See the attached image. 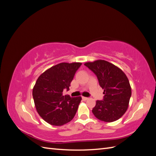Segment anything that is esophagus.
Wrapping results in <instances>:
<instances>
[{"label":"esophagus","instance_id":"obj_1","mask_svg":"<svg viewBox=\"0 0 156 156\" xmlns=\"http://www.w3.org/2000/svg\"><path fill=\"white\" fill-rule=\"evenodd\" d=\"M82 99L83 100H84V101H86V100H88V98H87V97H82Z\"/></svg>","mask_w":156,"mask_h":156}]
</instances>
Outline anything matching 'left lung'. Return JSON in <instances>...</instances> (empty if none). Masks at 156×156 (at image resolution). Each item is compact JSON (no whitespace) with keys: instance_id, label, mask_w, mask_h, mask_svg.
Here are the masks:
<instances>
[{"instance_id":"8db88e82","label":"left lung","mask_w":156,"mask_h":156,"mask_svg":"<svg viewBox=\"0 0 156 156\" xmlns=\"http://www.w3.org/2000/svg\"><path fill=\"white\" fill-rule=\"evenodd\" d=\"M96 75L100 86L104 90L103 100H97L92 113L98 119L106 122L119 120L128 107L131 96L129 80L114 64L103 60L84 64Z\"/></svg>"}]
</instances>
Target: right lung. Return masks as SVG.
Returning <instances> with one entry per match:
<instances>
[{
    "label": "right lung",
    "instance_id": "obj_1",
    "mask_svg": "<svg viewBox=\"0 0 156 156\" xmlns=\"http://www.w3.org/2000/svg\"><path fill=\"white\" fill-rule=\"evenodd\" d=\"M80 62L60 63L50 68L37 79L32 96L40 116L53 126H62L72 120L76 114L81 97L63 96L64 89L69 90L71 82Z\"/></svg>",
    "mask_w": 156,
    "mask_h": 156
}]
</instances>
